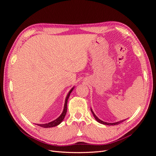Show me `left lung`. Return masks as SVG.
<instances>
[{
  "mask_svg": "<svg viewBox=\"0 0 156 156\" xmlns=\"http://www.w3.org/2000/svg\"><path fill=\"white\" fill-rule=\"evenodd\" d=\"M91 111H92V114H93V115H94V118H95V119L99 122V123H101V124H105V125H108V126H115V125H118V124H120V123H122V122H124V120H121V121H119V122H115V123H107V122H103V121H102V120H100L98 119V118L96 116V115L94 114V112L92 111V110L91 109Z\"/></svg>",
  "mask_w": 156,
  "mask_h": 156,
  "instance_id": "8db88e82",
  "label": "left lung"
}]
</instances>
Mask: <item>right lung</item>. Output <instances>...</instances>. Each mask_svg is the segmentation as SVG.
<instances>
[{"label": "right lung", "instance_id": "1", "mask_svg": "<svg viewBox=\"0 0 156 156\" xmlns=\"http://www.w3.org/2000/svg\"><path fill=\"white\" fill-rule=\"evenodd\" d=\"M73 90V88H72V90H71L69 92V93H68V96H67L66 98L64 111H63L62 114H61V115L58 118V119H56L55 120H54V121H53V122H49V123H48V124H37V125L40 126V127H45V128H48V127H55V126H58V124H60L61 123V122H62V121L64 120V117H65V116H66V114L68 100V98H69V97L70 94H71V92H72Z\"/></svg>", "mask_w": 156, "mask_h": 156}]
</instances>
